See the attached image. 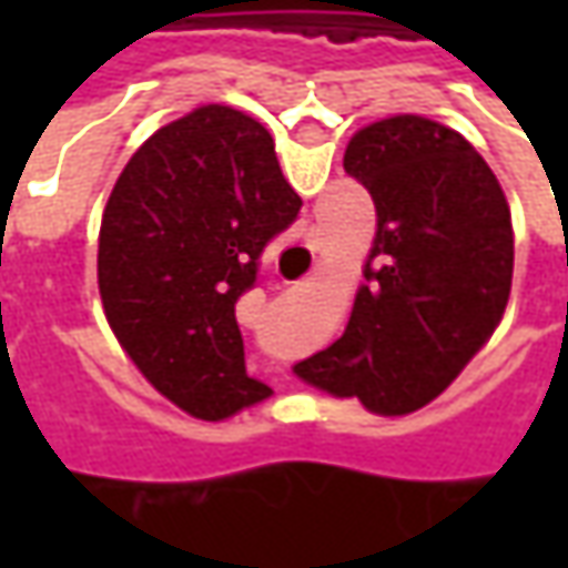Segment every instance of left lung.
Here are the masks:
<instances>
[{
  "label": "left lung",
  "mask_w": 568,
  "mask_h": 568,
  "mask_svg": "<svg viewBox=\"0 0 568 568\" xmlns=\"http://www.w3.org/2000/svg\"><path fill=\"white\" fill-rule=\"evenodd\" d=\"M344 170L376 205L366 284L344 335L294 373L376 414H410L446 392L499 325L513 214L470 142L424 116L361 129Z\"/></svg>",
  "instance_id": "obj_1"
}]
</instances>
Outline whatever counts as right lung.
<instances>
[{"instance_id":"add662e5","label":"right lung","mask_w":568,"mask_h":568,"mask_svg":"<svg viewBox=\"0 0 568 568\" xmlns=\"http://www.w3.org/2000/svg\"><path fill=\"white\" fill-rule=\"evenodd\" d=\"M300 205L268 129L217 103L158 129L110 192L103 310L151 385L192 417L224 420L272 395L246 376L236 300Z\"/></svg>"}]
</instances>
